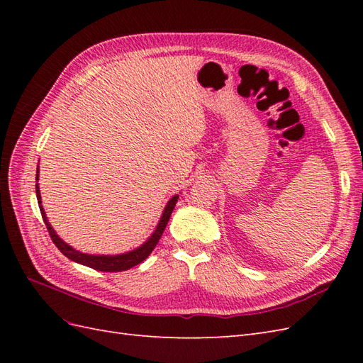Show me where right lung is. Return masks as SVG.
<instances>
[{
	"instance_id": "right-lung-1",
	"label": "right lung",
	"mask_w": 363,
	"mask_h": 363,
	"mask_svg": "<svg viewBox=\"0 0 363 363\" xmlns=\"http://www.w3.org/2000/svg\"><path fill=\"white\" fill-rule=\"evenodd\" d=\"M38 177H39V168L36 171V180H38ZM36 195H38V203H39V208H40V213H42V218H43V223H45V225H47V230H48V233L51 236V240L54 242V245H56L68 259H71L77 263H82V265H86V267L92 268V269L104 271V272L125 271V269L133 268L135 265H138V263L144 262L151 255V251L155 250V247L157 245L159 239L162 238L163 230L169 221V216L174 211L175 203H177V199H179V196L175 195L169 200L167 207H164L163 215L160 218L157 228L155 230V233L151 235V238L142 247L127 252V255H119V256H91V255H84V252H80V251H75L72 247H69L68 244H65L63 240L56 235V232H54L52 227L48 223L45 212H43V207L40 204L42 201H40V192H39L38 183H36Z\"/></svg>"
}]
</instances>
